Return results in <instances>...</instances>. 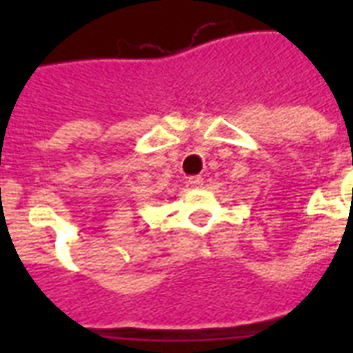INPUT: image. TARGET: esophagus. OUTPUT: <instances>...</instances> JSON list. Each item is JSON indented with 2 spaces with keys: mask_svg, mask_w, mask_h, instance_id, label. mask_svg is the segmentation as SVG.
Instances as JSON below:
<instances>
[{
  "mask_svg": "<svg viewBox=\"0 0 353 353\" xmlns=\"http://www.w3.org/2000/svg\"><path fill=\"white\" fill-rule=\"evenodd\" d=\"M188 185L192 188H199L203 185V177L201 176H194V177H188Z\"/></svg>",
  "mask_w": 353,
  "mask_h": 353,
  "instance_id": "34e87169",
  "label": "esophagus"
}]
</instances>
